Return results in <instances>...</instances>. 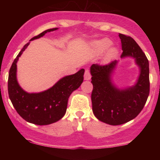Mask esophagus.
<instances>
[{
    "instance_id": "obj_1",
    "label": "esophagus",
    "mask_w": 160,
    "mask_h": 160,
    "mask_svg": "<svg viewBox=\"0 0 160 160\" xmlns=\"http://www.w3.org/2000/svg\"><path fill=\"white\" fill-rule=\"evenodd\" d=\"M91 78V75L89 73V71L88 69H86L84 71V79L85 80H89Z\"/></svg>"
}]
</instances>
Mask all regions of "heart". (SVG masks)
I'll return each mask as SVG.
<instances>
[{
  "mask_svg": "<svg viewBox=\"0 0 160 160\" xmlns=\"http://www.w3.org/2000/svg\"><path fill=\"white\" fill-rule=\"evenodd\" d=\"M111 44V41L108 39H103V40H101L100 41H98V42L95 43V51L97 54H100L102 53V52H104L107 48H108L109 46ZM116 54H117V50L115 49H109L108 52H107L106 56L104 58V60L106 62H108L115 58Z\"/></svg>",
  "mask_w": 160,
  "mask_h": 160,
  "instance_id": "1",
  "label": "heart"
}]
</instances>
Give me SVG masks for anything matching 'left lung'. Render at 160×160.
<instances>
[{
  "label": "left lung",
  "instance_id": "1",
  "mask_svg": "<svg viewBox=\"0 0 160 160\" xmlns=\"http://www.w3.org/2000/svg\"><path fill=\"white\" fill-rule=\"evenodd\" d=\"M121 39V58L132 57L140 67V76L135 86L124 90L116 88L111 74L117 61L106 65L93 64L90 68L93 89L91 99L94 114L100 121L111 125H119L139 114L149 95L148 60L141 47L130 36L119 34Z\"/></svg>",
  "mask_w": 160,
  "mask_h": 160
}]
</instances>
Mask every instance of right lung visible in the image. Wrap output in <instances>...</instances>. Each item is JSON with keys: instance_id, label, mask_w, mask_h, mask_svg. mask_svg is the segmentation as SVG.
<instances>
[{"instance_id": "right-lung-1", "label": "right lung", "mask_w": 160, "mask_h": 160, "mask_svg": "<svg viewBox=\"0 0 160 160\" xmlns=\"http://www.w3.org/2000/svg\"><path fill=\"white\" fill-rule=\"evenodd\" d=\"M57 29H48L30 41L41 38L47 32ZM29 43L24 46L11 66L8 78V96L17 112L25 121L38 125H47L59 121L65 115L69 96L83 82L84 69L61 78L53 87L42 92H26L17 82V62Z\"/></svg>"}]
</instances>
